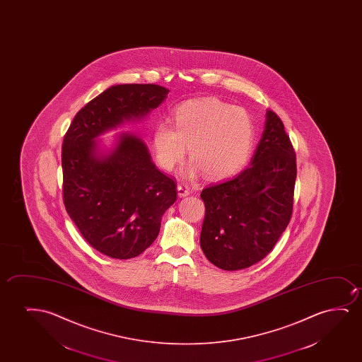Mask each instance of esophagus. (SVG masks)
<instances>
[{"instance_id": "esophagus-1", "label": "esophagus", "mask_w": 362, "mask_h": 362, "mask_svg": "<svg viewBox=\"0 0 362 362\" xmlns=\"http://www.w3.org/2000/svg\"><path fill=\"white\" fill-rule=\"evenodd\" d=\"M177 190H178L179 198H184V197H188L189 194H190V190H189L188 187H187L185 184H178V187H177Z\"/></svg>"}]
</instances>
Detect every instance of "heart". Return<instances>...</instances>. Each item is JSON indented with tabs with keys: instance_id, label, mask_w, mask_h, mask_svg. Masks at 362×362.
I'll use <instances>...</instances> for the list:
<instances>
[{
	"instance_id": "b5f03b06",
	"label": "heart",
	"mask_w": 362,
	"mask_h": 362,
	"mask_svg": "<svg viewBox=\"0 0 362 362\" xmlns=\"http://www.w3.org/2000/svg\"><path fill=\"white\" fill-rule=\"evenodd\" d=\"M255 142V126L247 111L213 98L189 100L174 111L170 124L154 129L152 147L157 163L172 170L187 151L193 157L189 177L202 170L210 178H226L247 163Z\"/></svg>"
}]
</instances>
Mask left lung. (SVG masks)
<instances>
[{
	"label": "left lung",
	"mask_w": 362,
	"mask_h": 362,
	"mask_svg": "<svg viewBox=\"0 0 362 362\" xmlns=\"http://www.w3.org/2000/svg\"><path fill=\"white\" fill-rule=\"evenodd\" d=\"M297 178L296 153L282 121L267 110L262 137L243 172L204 189L200 247L225 271L266 257L289 223Z\"/></svg>",
	"instance_id": "8db88e82"
}]
</instances>
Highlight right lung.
Wrapping results in <instances>:
<instances>
[{"label":"right lung","mask_w":362,"mask_h":362,"mask_svg":"<svg viewBox=\"0 0 362 362\" xmlns=\"http://www.w3.org/2000/svg\"><path fill=\"white\" fill-rule=\"evenodd\" d=\"M154 84L110 86L75 115L62 148L65 209L88 243L106 256L136 257L158 236L177 199L173 179L156 168L139 136L122 132L111 147L100 136L144 121L167 99Z\"/></svg>","instance_id":"obj_1"}]
</instances>
